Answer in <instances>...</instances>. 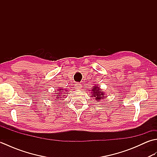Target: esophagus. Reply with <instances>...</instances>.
Instances as JSON below:
<instances>
[{"label":"esophagus","mask_w":157,"mask_h":157,"mask_svg":"<svg viewBox=\"0 0 157 157\" xmlns=\"http://www.w3.org/2000/svg\"><path fill=\"white\" fill-rule=\"evenodd\" d=\"M82 87V84H76L75 85V88L76 90H80Z\"/></svg>","instance_id":"1"}]
</instances>
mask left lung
I'll return each instance as SVG.
<instances>
[{
    "label": "left lung",
    "instance_id": "obj_1",
    "mask_svg": "<svg viewBox=\"0 0 157 157\" xmlns=\"http://www.w3.org/2000/svg\"><path fill=\"white\" fill-rule=\"evenodd\" d=\"M101 90H100L98 86H94L92 89V97H94L96 101H100L101 99H103L105 96H104V92L102 91H101Z\"/></svg>",
    "mask_w": 157,
    "mask_h": 157
}]
</instances>
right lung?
I'll list each match as a JSON object with an SVG mask.
<instances>
[{
    "mask_svg": "<svg viewBox=\"0 0 157 157\" xmlns=\"http://www.w3.org/2000/svg\"><path fill=\"white\" fill-rule=\"evenodd\" d=\"M63 89H61V88H60V89H58V91H59V92H58L59 93H63ZM57 96V97H56V98H59V96H60V95H59L58 94H57V96Z\"/></svg>",
    "mask_w": 157,
    "mask_h": 157,
    "instance_id": "1",
    "label": "right lung"
}]
</instances>
